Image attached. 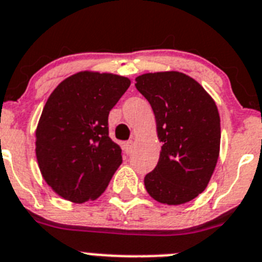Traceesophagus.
I'll return each mask as SVG.
<instances>
[{"mask_svg": "<svg viewBox=\"0 0 262 262\" xmlns=\"http://www.w3.org/2000/svg\"><path fill=\"white\" fill-rule=\"evenodd\" d=\"M133 146H135V144H133V141H126L124 144V149H125V151H126L127 155H129V153H132V150H133Z\"/></svg>", "mask_w": 262, "mask_h": 262, "instance_id": "34e87169", "label": "esophagus"}]
</instances>
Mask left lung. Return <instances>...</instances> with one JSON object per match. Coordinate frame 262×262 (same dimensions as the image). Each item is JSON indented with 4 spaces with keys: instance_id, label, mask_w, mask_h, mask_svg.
<instances>
[{
    "instance_id": "8db88e82",
    "label": "left lung",
    "mask_w": 262,
    "mask_h": 262,
    "mask_svg": "<svg viewBox=\"0 0 262 262\" xmlns=\"http://www.w3.org/2000/svg\"><path fill=\"white\" fill-rule=\"evenodd\" d=\"M136 88L149 101L162 142L156 168L145 176L158 202L181 205L208 186L220 153V114L206 90L180 72L146 73Z\"/></svg>"
}]
</instances>
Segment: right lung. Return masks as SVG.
I'll use <instances>...</instances> for the list:
<instances>
[{"label":"right lung","instance_id":"right-lung-1","mask_svg":"<svg viewBox=\"0 0 262 262\" xmlns=\"http://www.w3.org/2000/svg\"><path fill=\"white\" fill-rule=\"evenodd\" d=\"M130 85L112 73L80 72L53 90L36 130V156L46 184L62 199H98L122 162L107 117Z\"/></svg>","mask_w":262,"mask_h":262}]
</instances>
